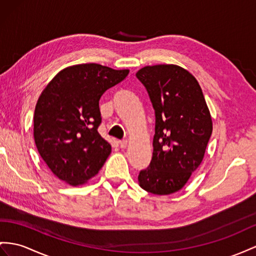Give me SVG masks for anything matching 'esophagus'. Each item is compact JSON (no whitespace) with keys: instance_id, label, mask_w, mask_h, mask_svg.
<instances>
[{"instance_id":"esophagus-1","label":"esophagus","mask_w":256,"mask_h":256,"mask_svg":"<svg viewBox=\"0 0 256 256\" xmlns=\"http://www.w3.org/2000/svg\"><path fill=\"white\" fill-rule=\"evenodd\" d=\"M119 146L121 148H126L128 146V140H120L119 142Z\"/></svg>"}]
</instances>
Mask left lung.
<instances>
[{
	"label": "left lung",
	"mask_w": 256,
	"mask_h": 256,
	"mask_svg": "<svg viewBox=\"0 0 256 256\" xmlns=\"http://www.w3.org/2000/svg\"><path fill=\"white\" fill-rule=\"evenodd\" d=\"M136 76L156 114L152 159L138 184L154 194H174L201 164L213 130L211 114L198 81L178 64L146 66Z\"/></svg>",
	"instance_id": "8db88e82"
}]
</instances>
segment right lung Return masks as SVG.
Returning <instances> with one entry per match:
<instances>
[{"label": "right lung", "instance_id": "add662e5", "mask_svg": "<svg viewBox=\"0 0 256 256\" xmlns=\"http://www.w3.org/2000/svg\"><path fill=\"white\" fill-rule=\"evenodd\" d=\"M128 72L98 64H74L58 72L43 90L34 110V142L60 180L71 186L86 184L106 162L111 145L97 130L100 100Z\"/></svg>", "mask_w": 256, "mask_h": 256}]
</instances>
